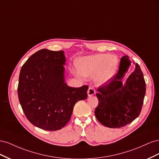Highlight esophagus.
Masks as SVG:
<instances>
[{"mask_svg": "<svg viewBox=\"0 0 159 159\" xmlns=\"http://www.w3.org/2000/svg\"><path fill=\"white\" fill-rule=\"evenodd\" d=\"M95 90L93 88L89 87L88 89V95L89 97H90V96H91V95H95Z\"/></svg>", "mask_w": 159, "mask_h": 159, "instance_id": "obj_1", "label": "esophagus"}]
</instances>
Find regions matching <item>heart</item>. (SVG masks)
I'll return each mask as SVG.
<instances>
[{
	"label": "heart",
	"instance_id": "1",
	"mask_svg": "<svg viewBox=\"0 0 159 159\" xmlns=\"http://www.w3.org/2000/svg\"><path fill=\"white\" fill-rule=\"evenodd\" d=\"M75 65L79 71H74L75 75L93 77L96 82L103 84L114 75L118 68L119 60L115 55L97 54L80 57Z\"/></svg>",
	"mask_w": 159,
	"mask_h": 159
}]
</instances>
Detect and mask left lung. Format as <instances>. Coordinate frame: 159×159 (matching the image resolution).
<instances>
[{
    "instance_id": "left-lung-1",
    "label": "left lung",
    "mask_w": 159,
    "mask_h": 159,
    "mask_svg": "<svg viewBox=\"0 0 159 159\" xmlns=\"http://www.w3.org/2000/svg\"><path fill=\"white\" fill-rule=\"evenodd\" d=\"M131 65L129 56H123L117 74L101 85L96 93L99 103L95 109V117L107 127L125 126L134 121L141 111L146 84L138 64H135L134 70L123 83Z\"/></svg>"
}]
</instances>
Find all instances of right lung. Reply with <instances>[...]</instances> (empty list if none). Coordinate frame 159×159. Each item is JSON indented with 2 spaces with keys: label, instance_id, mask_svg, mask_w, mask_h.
Listing matches in <instances>:
<instances>
[{
  "label": "right lung",
  "instance_id": "1",
  "mask_svg": "<svg viewBox=\"0 0 159 159\" xmlns=\"http://www.w3.org/2000/svg\"><path fill=\"white\" fill-rule=\"evenodd\" d=\"M64 51L42 49L27 60L19 75L18 95L26 118L47 131L63 128L75 104L88 98V85L71 88L65 82Z\"/></svg>",
  "mask_w": 159,
  "mask_h": 159
}]
</instances>
